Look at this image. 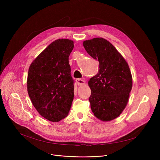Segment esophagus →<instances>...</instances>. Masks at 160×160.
Masks as SVG:
<instances>
[{"label": "esophagus", "mask_w": 160, "mask_h": 160, "mask_svg": "<svg viewBox=\"0 0 160 160\" xmlns=\"http://www.w3.org/2000/svg\"><path fill=\"white\" fill-rule=\"evenodd\" d=\"M76 81H77V84L78 86H82V85H83L85 83V82L83 81V80L80 79V78L77 79V80H76Z\"/></svg>", "instance_id": "34e87169"}]
</instances>
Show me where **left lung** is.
<instances>
[{
  "label": "left lung",
  "mask_w": 160,
  "mask_h": 160,
  "mask_svg": "<svg viewBox=\"0 0 160 160\" xmlns=\"http://www.w3.org/2000/svg\"><path fill=\"white\" fill-rule=\"evenodd\" d=\"M83 45L99 62L98 73L88 82L91 110L102 121L113 120L120 115L128 101L132 88L129 66L115 47L104 38L84 41Z\"/></svg>",
  "instance_id": "8db88e82"
}]
</instances>
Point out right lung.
<instances>
[{
    "mask_svg": "<svg viewBox=\"0 0 160 160\" xmlns=\"http://www.w3.org/2000/svg\"><path fill=\"white\" fill-rule=\"evenodd\" d=\"M74 42L58 39L31 63L27 90L32 104L46 119L58 122L69 113L74 98V80L69 56Z\"/></svg>",
    "mask_w": 160,
    "mask_h": 160,
    "instance_id": "add662e5",
    "label": "right lung"
}]
</instances>
